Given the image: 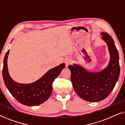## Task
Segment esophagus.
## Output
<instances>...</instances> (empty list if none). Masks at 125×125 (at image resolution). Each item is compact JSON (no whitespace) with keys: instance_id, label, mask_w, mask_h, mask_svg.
Listing matches in <instances>:
<instances>
[{"instance_id":"34e87169","label":"esophagus","mask_w":125,"mask_h":125,"mask_svg":"<svg viewBox=\"0 0 125 125\" xmlns=\"http://www.w3.org/2000/svg\"><path fill=\"white\" fill-rule=\"evenodd\" d=\"M65 63L66 66H68L72 63V60L70 59H67L65 61Z\"/></svg>"}]
</instances>
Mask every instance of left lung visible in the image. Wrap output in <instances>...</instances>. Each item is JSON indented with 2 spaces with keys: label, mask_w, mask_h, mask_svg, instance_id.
I'll use <instances>...</instances> for the list:
<instances>
[{
  "label": "left lung",
  "mask_w": 125,
  "mask_h": 125,
  "mask_svg": "<svg viewBox=\"0 0 125 125\" xmlns=\"http://www.w3.org/2000/svg\"><path fill=\"white\" fill-rule=\"evenodd\" d=\"M101 35L110 54V62L105 69L92 73L78 65L68 66L74 90L81 98L89 102L100 101L106 98L113 90L120 73L118 52L113 39L107 33L102 32Z\"/></svg>",
  "instance_id": "8db88e82"
}]
</instances>
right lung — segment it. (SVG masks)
Masks as SVG:
<instances>
[{
	"instance_id": "obj_1",
	"label": "right lung",
	"mask_w": 125,
	"mask_h": 125,
	"mask_svg": "<svg viewBox=\"0 0 125 125\" xmlns=\"http://www.w3.org/2000/svg\"><path fill=\"white\" fill-rule=\"evenodd\" d=\"M8 54L9 50L5 55L2 74L5 85L12 95L20 103L30 106L39 105L47 101L52 93L53 82L65 68L64 63L50 69L35 83L22 84L13 81L8 73Z\"/></svg>"
}]
</instances>
